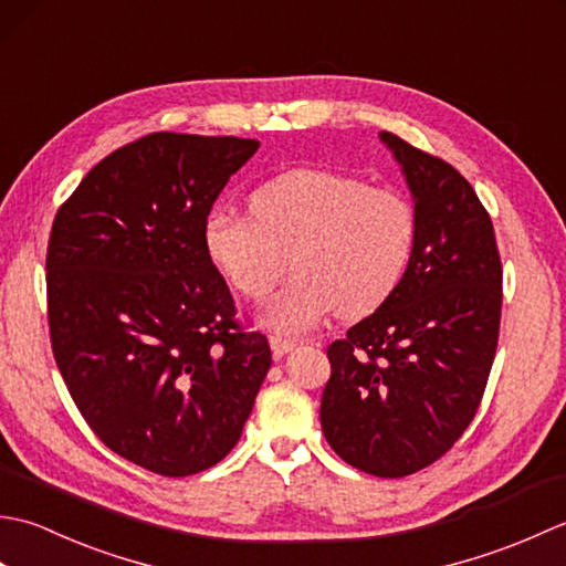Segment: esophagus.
<instances>
[{
    "label": "esophagus",
    "instance_id": "34e87169",
    "mask_svg": "<svg viewBox=\"0 0 566 566\" xmlns=\"http://www.w3.org/2000/svg\"><path fill=\"white\" fill-rule=\"evenodd\" d=\"M270 347H272V353L276 355V357H282V355H286V353H292L294 347H296V340H292V338H282V335H270Z\"/></svg>",
    "mask_w": 566,
    "mask_h": 566
}]
</instances>
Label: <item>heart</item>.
<instances>
[{"label":"heart","instance_id":"1","mask_svg":"<svg viewBox=\"0 0 566 566\" xmlns=\"http://www.w3.org/2000/svg\"><path fill=\"white\" fill-rule=\"evenodd\" d=\"M252 216L219 207L203 223V250L235 294L262 302L292 255L294 280L264 306L280 333H306L331 316H365L403 280L418 216L401 191L298 167L255 189Z\"/></svg>","mask_w":566,"mask_h":566}]
</instances>
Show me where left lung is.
<instances>
[{
	"mask_svg": "<svg viewBox=\"0 0 566 566\" xmlns=\"http://www.w3.org/2000/svg\"><path fill=\"white\" fill-rule=\"evenodd\" d=\"M381 140L411 187L418 238L394 294L328 345L321 428L347 464L399 479L440 460L476 416L499 345L503 270L472 185L389 130Z\"/></svg>",
	"mask_w": 566,
	"mask_h": 566,
	"instance_id": "left-lung-1",
	"label": "left lung"
}]
</instances>
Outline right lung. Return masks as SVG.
Segmentation results:
<instances>
[{"instance_id":"obj_1","label":"right lung","mask_w":566,"mask_h":566,"mask_svg":"<svg viewBox=\"0 0 566 566\" xmlns=\"http://www.w3.org/2000/svg\"><path fill=\"white\" fill-rule=\"evenodd\" d=\"M258 146L143 136L92 167L48 238V328L72 401L106 448L160 476L221 462L272 365L203 250L213 201Z\"/></svg>"}]
</instances>
